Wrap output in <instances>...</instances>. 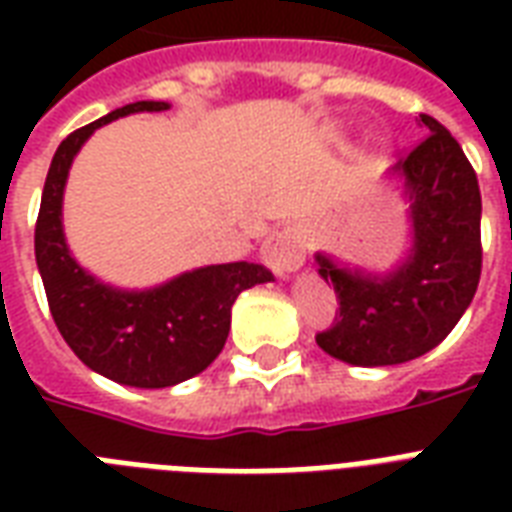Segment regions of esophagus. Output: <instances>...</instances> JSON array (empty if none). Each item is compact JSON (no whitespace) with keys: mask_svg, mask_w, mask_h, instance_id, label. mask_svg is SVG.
<instances>
[{"mask_svg":"<svg viewBox=\"0 0 512 512\" xmlns=\"http://www.w3.org/2000/svg\"><path fill=\"white\" fill-rule=\"evenodd\" d=\"M263 263L271 268L276 276H289L305 263V233L300 225H287L265 241L260 249Z\"/></svg>","mask_w":512,"mask_h":512,"instance_id":"obj_1","label":"esophagus"}]
</instances>
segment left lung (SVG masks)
<instances>
[{"label":"left lung","instance_id":"1","mask_svg":"<svg viewBox=\"0 0 512 512\" xmlns=\"http://www.w3.org/2000/svg\"><path fill=\"white\" fill-rule=\"evenodd\" d=\"M428 135L390 167L409 201L412 249L388 273H366L316 252L340 316L316 342L353 366H393L425 356L468 311L481 279V191L460 143L433 116Z\"/></svg>","mask_w":512,"mask_h":512}]
</instances>
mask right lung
I'll return each mask as SVG.
<instances>
[{"mask_svg": "<svg viewBox=\"0 0 512 512\" xmlns=\"http://www.w3.org/2000/svg\"><path fill=\"white\" fill-rule=\"evenodd\" d=\"M167 108L162 100H138L71 132L52 156L34 231L36 265L58 332L92 372L130 388H170L204 372L228 340L236 297L273 281L268 268L241 260L185 271L151 289H119L95 279L68 252L63 191L79 148L119 116Z\"/></svg>", "mask_w": 512, "mask_h": 512, "instance_id": "right-lung-1", "label": "right lung"}]
</instances>
